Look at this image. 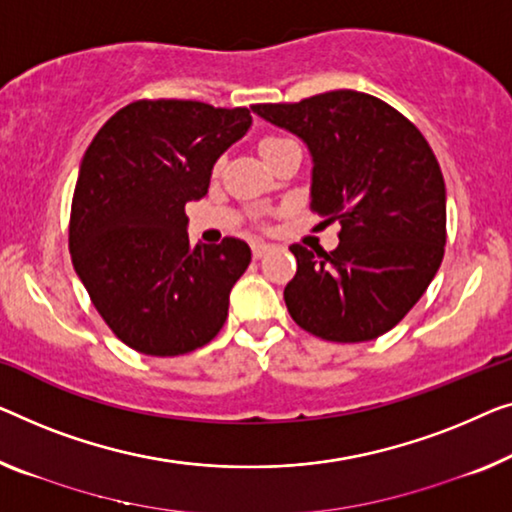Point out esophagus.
<instances>
[{
	"label": "esophagus",
	"mask_w": 512,
	"mask_h": 512,
	"mask_svg": "<svg viewBox=\"0 0 512 512\" xmlns=\"http://www.w3.org/2000/svg\"><path fill=\"white\" fill-rule=\"evenodd\" d=\"M250 250H253V257L259 259V257H264L266 253H269L271 246H269V243H264V241H253V243H250Z\"/></svg>",
	"instance_id": "1"
}]
</instances>
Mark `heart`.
I'll list each match as a JSON object with an SVG mask.
<instances>
[{
	"instance_id": "obj_1",
	"label": "heart",
	"mask_w": 512,
	"mask_h": 512,
	"mask_svg": "<svg viewBox=\"0 0 512 512\" xmlns=\"http://www.w3.org/2000/svg\"><path fill=\"white\" fill-rule=\"evenodd\" d=\"M287 137H278V135H266V137H262V140H259V151H269V149H273L276 147V144H280V142H285Z\"/></svg>"
}]
</instances>
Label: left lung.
Returning <instances> with one entry per match:
<instances>
[{
  "label": "left lung",
  "mask_w": 512,
  "mask_h": 512,
  "mask_svg": "<svg viewBox=\"0 0 512 512\" xmlns=\"http://www.w3.org/2000/svg\"><path fill=\"white\" fill-rule=\"evenodd\" d=\"M312 154L310 209L340 223L338 248L289 246L285 303L303 331L331 342L375 340L414 308L446 246L444 174L423 133L363 91L257 103Z\"/></svg>",
  "instance_id": "1"
}]
</instances>
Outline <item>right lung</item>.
I'll list each match as a JSON object with an SVG mask.
<instances>
[{
	"label": "right lung",
	"instance_id": "right-lung-1",
	"mask_svg": "<svg viewBox=\"0 0 512 512\" xmlns=\"http://www.w3.org/2000/svg\"><path fill=\"white\" fill-rule=\"evenodd\" d=\"M250 124L248 108L142 98L85 151L68 248L98 315L135 352L188 354L223 329L250 248L234 236L190 246L186 202L207 195L213 163Z\"/></svg>",
	"mask_w": 512,
	"mask_h": 512
}]
</instances>
